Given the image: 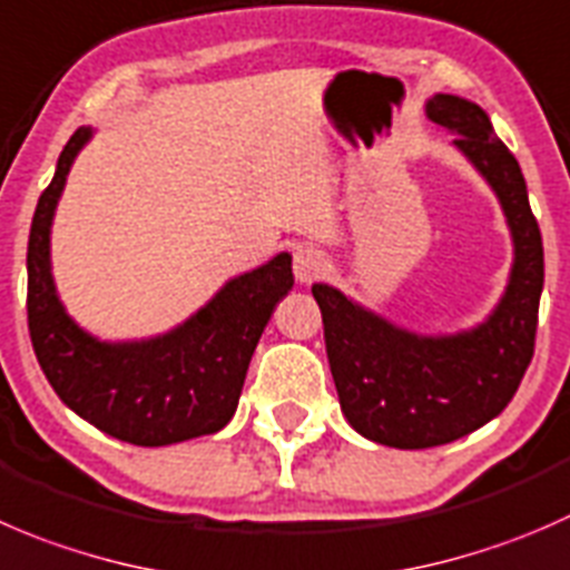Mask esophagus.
I'll use <instances>...</instances> for the list:
<instances>
[{"mask_svg":"<svg viewBox=\"0 0 570 570\" xmlns=\"http://www.w3.org/2000/svg\"><path fill=\"white\" fill-rule=\"evenodd\" d=\"M292 269H295V278L301 284H312V281H317L328 269V258H325L320 247L301 245L295 247V256H292Z\"/></svg>","mask_w":570,"mask_h":570,"instance_id":"34e87169","label":"esophagus"}]
</instances>
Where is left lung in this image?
<instances>
[{
  "instance_id": "8db88e82",
  "label": "left lung",
  "mask_w": 570,
  "mask_h": 570,
  "mask_svg": "<svg viewBox=\"0 0 570 570\" xmlns=\"http://www.w3.org/2000/svg\"><path fill=\"white\" fill-rule=\"evenodd\" d=\"M425 116L454 132L456 150L499 197L512 236L501 301L473 328L414 334L336 286H312L342 414L362 438L406 451L454 443L504 412L532 362L543 292V239L527 180L490 116L456 94H434Z\"/></svg>"
}]
</instances>
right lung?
I'll return each mask as SVG.
<instances>
[{
  "label": "right lung",
  "mask_w": 570,
  "mask_h": 570,
  "mask_svg": "<svg viewBox=\"0 0 570 570\" xmlns=\"http://www.w3.org/2000/svg\"><path fill=\"white\" fill-rule=\"evenodd\" d=\"M80 127L58 158L27 242V323L32 351L60 401L121 443L158 445L217 434L234 417L247 364L289 295L292 256L225 281L223 289L167 334L108 342L69 317L52 278V219L77 153L91 141Z\"/></svg>",
  "instance_id": "add662e5"
}]
</instances>
